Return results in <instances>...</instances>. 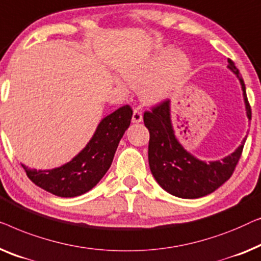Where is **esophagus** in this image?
<instances>
[{"label": "esophagus", "instance_id": "34e87169", "mask_svg": "<svg viewBox=\"0 0 261 261\" xmlns=\"http://www.w3.org/2000/svg\"><path fill=\"white\" fill-rule=\"evenodd\" d=\"M143 119V116H142V111L139 108H136L134 110V115H132V123H141Z\"/></svg>", "mask_w": 261, "mask_h": 261}]
</instances>
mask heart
Instances as JSON below:
<instances>
[{"mask_svg":"<svg viewBox=\"0 0 261 261\" xmlns=\"http://www.w3.org/2000/svg\"><path fill=\"white\" fill-rule=\"evenodd\" d=\"M190 66V59L185 53L163 47L145 60L126 66L122 74L131 87H139L143 101L153 105L170 97L188 74ZM117 86L125 90L122 82H117Z\"/></svg>","mask_w":261,"mask_h":261,"instance_id":"1","label":"heart"}]
</instances>
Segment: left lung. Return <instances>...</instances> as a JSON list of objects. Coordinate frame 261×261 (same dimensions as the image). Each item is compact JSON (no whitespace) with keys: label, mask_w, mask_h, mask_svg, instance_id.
Returning <instances> with one entry per match:
<instances>
[{"label":"left lung","mask_w":261,"mask_h":261,"mask_svg":"<svg viewBox=\"0 0 261 261\" xmlns=\"http://www.w3.org/2000/svg\"><path fill=\"white\" fill-rule=\"evenodd\" d=\"M240 80L246 113L251 119V106L246 95L245 83L236 64L228 59L227 66ZM144 124L150 132L149 166L157 183L171 195L182 199H199L215 192L234 172L246 142L221 161L204 162L179 144L172 129L170 100H166L144 112Z\"/></svg>","instance_id":"1"}]
</instances>
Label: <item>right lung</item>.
Wrapping results in <instances>:
<instances>
[{"mask_svg":"<svg viewBox=\"0 0 261 261\" xmlns=\"http://www.w3.org/2000/svg\"><path fill=\"white\" fill-rule=\"evenodd\" d=\"M132 109L124 105L98 124L92 138L72 161L50 170L28 169L29 179L53 195L74 197L93 188L111 167L113 156L124 132L130 125Z\"/></svg>","mask_w":261,"mask_h":261,"instance_id":"right-lung-1","label":"right lung"}]
</instances>
